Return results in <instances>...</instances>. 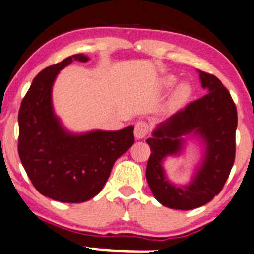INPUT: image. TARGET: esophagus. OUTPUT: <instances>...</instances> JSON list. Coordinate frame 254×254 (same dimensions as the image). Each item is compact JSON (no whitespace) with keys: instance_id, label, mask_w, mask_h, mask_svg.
I'll list each match as a JSON object with an SVG mask.
<instances>
[{"instance_id":"34e87169","label":"esophagus","mask_w":254,"mask_h":254,"mask_svg":"<svg viewBox=\"0 0 254 254\" xmlns=\"http://www.w3.org/2000/svg\"><path fill=\"white\" fill-rule=\"evenodd\" d=\"M148 131H150V125H148L147 122L139 121L134 125V136H136L137 139H143V138L146 137Z\"/></svg>"}]
</instances>
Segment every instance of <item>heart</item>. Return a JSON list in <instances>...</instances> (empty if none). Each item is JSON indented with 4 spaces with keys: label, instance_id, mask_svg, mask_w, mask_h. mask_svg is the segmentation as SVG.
Listing matches in <instances>:
<instances>
[{
    "label": "heart",
    "instance_id": "1",
    "mask_svg": "<svg viewBox=\"0 0 254 254\" xmlns=\"http://www.w3.org/2000/svg\"><path fill=\"white\" fill-rule=\"evenodd\" d=\"M175 82H177V79H175L174 76H167L164 81L165 86L166 87H172ZM189 94H190V88H189V86H187L186 83H182L180 86H178L177 89H175L172 101H173L174 104H180L187 100Z\"/></svg>",
    "mask_w": 254,
    "mask_h": 254
}]
</instances>
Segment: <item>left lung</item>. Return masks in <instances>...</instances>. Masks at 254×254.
Segmentation results:
<instances>
[{
  "mask_svg": "<svg viewBox=\"0 0 254 254\" xmlns=\"http://www.w3.org/2000/svg\"><path fill=\"white\" fill-rule=\"evenodd\" d=\"M200 77L209 93L162 122L153 137L146 139L151 148L147 184L154 197L171 209L191 210L210 202L224 187L235 162L238 122L236 104L218 77L202 70ZM191 132L205 140L206 158L190 185L175 188L164 177L161 161L166 155L180 151L181 136Z\"/></svg>",
  "mask_w": 254,
  "mask_h": 254,
  "instance_id": "left-lung-1",
  "label": "left lung"
}]
</instances>
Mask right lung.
<instances>
[{
	"instance_id": "1",
	"label": "right lung",
	"mask_w": 254,
	"mask_h": 254,
	"mask_svg": "<svg viewBox=\"0 0 254 254\" xmlns=\"http://www.w3.org/2000/svg\"><path fill=\"white\" fill-rule=\"evenodd\" d=\"M74 54L44 68L25 94L18 113V154L32 185L40 194L65 203L86 202L102 190L115 161L134 143L133 127L120 131L70 134L54 116L51 89L57 74Z\"/></svg>"
}]
</instances>
